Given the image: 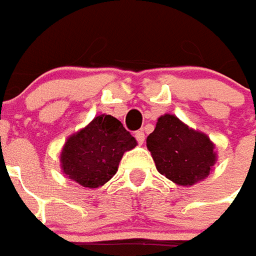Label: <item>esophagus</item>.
Returning a JSON list of instances; mask_svg holds the SVG:
<instances>
[{
	"label": "esophagus",
	"mask_w": 256,
	"mask_h": 256,
	"mask_svg": "<svg viewBox=\"0 0 256 256\" xmlns=\"http://www.w3.org/2000/svg\"><path fill=\"white\" fill-rule=\"evenodd\" d=\"M136 140L138 141V144H144V141H145V134L144 132H136Z\"/></svg>",
	"instance_id": "34e87169"
}]
</instances>
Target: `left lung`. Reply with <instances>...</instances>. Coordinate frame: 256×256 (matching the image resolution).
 Segmentation results:
<instances>
[{
	"label": "left lung",
	"instance_id": "left-lung-1",
	"mask_svg": "<svg viewBox=\"0 0 256 256\" xmlns=\"http://www.w3.org/2000/svg\"><path fill=\"white\" fill-rule=\"evenodd\" d=\"M146 148L158 172L181 186H192L208 177L218 158L207 134L170 114L158 118L155 130L146 138Z\"/></svg>",
	"mask_w": 256,
	"mask_h": 256
}]
</instances>
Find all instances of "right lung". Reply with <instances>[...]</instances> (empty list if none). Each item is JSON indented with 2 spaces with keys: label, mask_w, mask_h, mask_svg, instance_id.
I'll return each mask as SVG.
<instances>
[{
  "label": "right lung",
  "mask_w": 256,
  "mask_h": 256,
  "mask_svg": "<svg viewBox=\"0 0 256 256\" xmlns=\"http://www.w3.org/2000/svg\"><path fill=\"white\" fill-rule=\"evenodd\" d=\"M137 141L116 118L101 114L71 134L60 152L64 176L84 188H100L118 172L123 154Z\"/></svg>",
  "instance_id": "obj_1"
}]
</instances>
